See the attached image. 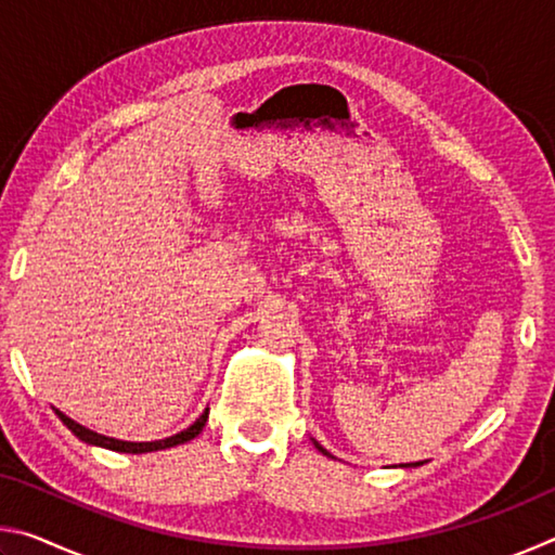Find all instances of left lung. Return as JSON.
<instances>
[{
    "instance_id": "obj_1",
    "label": "left lung",
    "mask_w": 555,
    "mask_h": 555,
    "mask_svg": "<svg viewBox=\"0 0 555 555\" xmlns=\"http://www.w3.org/2000/svg\"><path fill=\"white\" fill-rule=\"evenodd\" d=\"M313 443H315V448H318V450H321L323 455H331V453H327V450H325L321 443H318V440H313ZM411 465H413V467H418V465H424V463H411ZM403 467H406V465H403Z\"/></svg>"
}]
</instances>
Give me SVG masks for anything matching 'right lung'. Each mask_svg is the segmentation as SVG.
Masks as SVG:
<instances>
[{
	"instance_id": "obj_1",
	"label": "right lung",
	"mask_w": 555,
	"mask_h": 555,
	"mask_svg": "<svg viewBox=\"0 0 555 555\" xmlns=\"http://www.w3.org/2000/svg\"><path fill=\"white\" fill-rule=\"evenodd\" d=\"M59 413V418L63 421L65 426H68L73 430V436H78L80 440H86V443L90 446H100V448H107V450H117V453H154V450H164V448H173V446H181V443H188V440H193L195 436L201 434L205 421H208V409L203 411V416L195 421L193 426H188L185 430H181V434H176L171 438H164V440H152V443H131V440H117V438H107V436H100L95 434V430H90L86 426L75 424L73 418L65 416V413L55 411Z\"/></svg>"
}]
</instances>
